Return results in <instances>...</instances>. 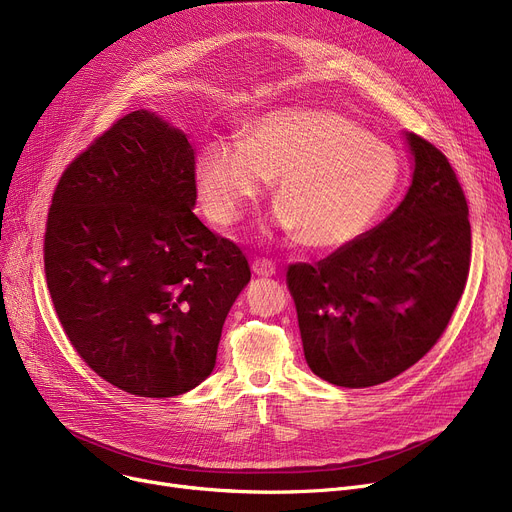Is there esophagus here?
<instances>
[{"label": "esophagus", "mask_w": 512, "mask_h": 512, "mask_svg": "<svg viewBox=\"0 0 512 512\" xmlns=\"http://www.w3.org/2000/svg\"><path fill=\"white\" fill-rule=\"evenodd\" d=\"M251 270L255 276H261V278H270V276H276V265L272 261L267 259H255Z\"/></svg>", "instance_id": "obj_1"}]
</instances>
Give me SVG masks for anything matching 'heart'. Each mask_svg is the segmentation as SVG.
Masks as SVG:
<instances>
[{"label": "heart", "mask_w": 512, "mask_h": 512, "mask_svg": "<svg viewBox=\"0 0 512 512\" xmlns=\"http://www.w3.org/2000/svg\"><path fill=\"white\" fill-rule=\"evenodd\" d=\"M278 224L303 245L340 249L361 238L398 191L394 149L340 116L288 110L257 120L240 145L215 141L197 157L195 184L205 213L236 224L276 180Z\"/></svg>", "instance_id": "1"}]
</instances>
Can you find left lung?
Returning a JSON list of instances; mask_svg holds the SVG:
<instances>
[{
    "mask_svg": "<svg viewBox=\"0 0 512 512\" xmlns=\"http://www.w3.org/2000/svg\"><path fill=\"white\" fill-rule=\"evenodd\" d=\"M413 180L388 218L330 257L288 267L307 365L342 388L384 384L442 336L465 290L471 224L442 151L405 132Z\"/></svg>",
    "mask_w": 512,
    "mask_h": 512,
    "instance_id": "obj_1",
    "label": "left lung"
}]
</instances>
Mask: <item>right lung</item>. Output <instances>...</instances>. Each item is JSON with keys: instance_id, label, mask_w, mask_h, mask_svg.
I'll use <instances>...</instances> for the list:
<instances>
[{"instance_id": "add662e5", "label": "right lung", "mask_w": 512, "mask_h": 512, "mask_svg": "<svg viewBox=\"0 0 512 512\" xmlns=\"http://www.w3.org/2000/svg\"><path fill=\"white\" fill-rule=\"evenodd\" d=\"M195 149L155 112L126 114L62 174L45 276L76 353L147 398L197 388L215 367L245 255L193 213Z\"/></svg>"}]
</instances>
